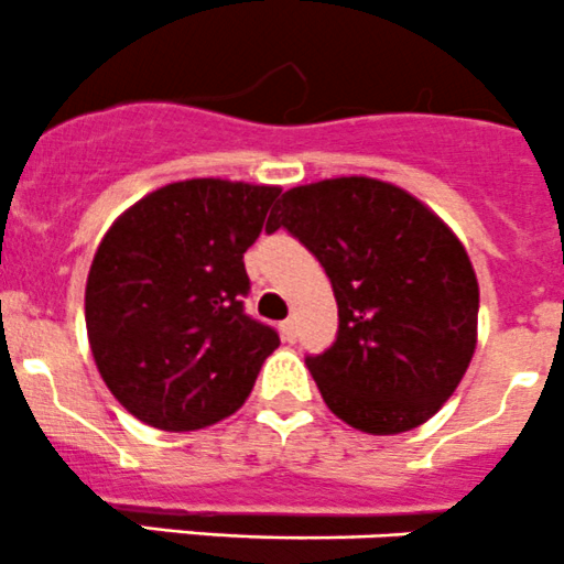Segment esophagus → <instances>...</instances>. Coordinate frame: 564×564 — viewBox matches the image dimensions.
Masks as SVG:
<instances>
[{
  "label": "esophagus",
  "instance_id": "obj_1",
  "mask_svg": "<svg viewBox=\"0 0 564 564\" xmlns=\"http://www.w3.org/2000/svg\"><path fill=\"white\" fill-rule=\"evenodd\" d=\"M281 338H283V341L294 344V338H297V325H294V319L281 322Z\"/></svg>",
  "mask_w": 564,
  "mask_h": 564
}]
</instances>
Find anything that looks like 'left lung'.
<instances>
[{
    "mask_svg": "<svg viewBox=\"0 0 564 564\" xmlns=\"http://www.w3.org/2000/svg\"><path fill=\"white\" fill-rule=\"evenodd\" d=\"M286 228L325 267L338 336L305 366L349 427L397 435L433 419L477 349L479 283L457 234L397 184L338 176L283 193Z\"/></svg>",
    "mask_w": 564,
    "mask_h": 564,
    "instance_id": "obj_1",
    "label": "left lung"
}]
</instances>
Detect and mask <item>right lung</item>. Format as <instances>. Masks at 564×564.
Wrapping results in <instances>:
<instances>
[{"label":"right lung","mask_w":564,"mask_h":564,"mask_svg":"<svg viewBox=\"0 0 564 564\" xmlns=\"http://www.w3.org/2000/svg\"><path fill=\"white\" fill-rule=\"evenodd\" d=\"M281 187L187 178L109 226L85 286L98 375L134 419L189 433L237 413L278 333L242 308L245 250Z\"/></svg>","instance_id":"1"}]
</instances>
